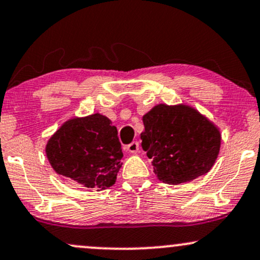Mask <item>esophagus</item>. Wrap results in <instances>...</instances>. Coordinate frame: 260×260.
<instances>
[{"instance_id":"1","label":"esophagus","mask_w":260,"mask_h":260,"mask_svg":"<svg viewBox=\"0 0 260 260\" xmlns=\"http://www.w3.org/2000/svg\"><path fill=\"white\" fill-rule=\"evenodd\" d=\"M127 150L129 151V153H132V154L138 153L139 143L138 142H132V143H131V144L127 145Z\"/></svg>"}]
</instances>
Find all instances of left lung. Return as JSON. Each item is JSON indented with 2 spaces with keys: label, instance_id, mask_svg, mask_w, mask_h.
I'll use <instances>...</instances> for the list:
<instances>
[{
  "label": "left lung",
  "instance_id": "obj_1",
  "mask_svg": "<svg viewBox=\"0 0 260 260\" xmlns=\"http://www.w3.org/2000/svg\"><path fill=\"white\" fill-rule=\"evenodd\" d=\"M143 123L142 148L164 183L190 182L215 164L221 134L193 107L159 104L143 116Z\"/></svg>",
  "mask_w": 260,
  "mask_h": 260
}]
</instances>
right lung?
I'll use <instances>...</instances> for the list:
<instances>
[{
    "label": "right lung",
    "mask_w": 260,
    "mask_h": 260,
    "mask_svg": "<svg viewBox=\"0 0 260 260\" xmlns=\"http://www.w3.org/2000/svg\"><path fill=\"white\" fill-rule=\"evenodd\" d=\"M45 150L56 174L96 190L115 184L123 157L117 128L100 113L66 121Z\"/></svg>",
    "instance_id": "obj_1"
}]
</instances>
